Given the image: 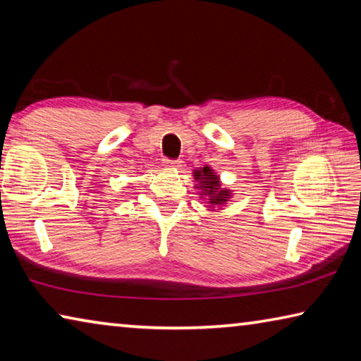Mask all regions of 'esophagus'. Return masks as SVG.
Segmentation results:
<instances>
[{"label":"esophagus","instance_id":"esophagus-1","mask_svg":"<svg viewBox=\"0 0 361 361\" xmlns=\"http://www.w3.org/2000/svg\"><path fill=\"white\" fill-rule=\"evenodd\" d=\"M180 164V161H172V159H166V161H164V166L169 169H178Z\"/></svg>","mask_w":361,"mask_h":361}]
</instances>
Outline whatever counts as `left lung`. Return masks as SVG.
Returning <instances> with one entry per match:
<instances>
[{
	"label": "left lung",
	"instance_id": "8db88e82",
	"mask_svg": "<svg viewBox=\"0 0 361 361\" xmlns=\"http://www.w3.org/2000/svg\"><path fill=\"white\" fill-rule=\"evenodd\" d=\"M194 180L197 185L195 188L200 189V195L209 197V209H221V207L231 199V191L226 188H221L219 176L207 166L199 170H194Z\"/></svg>",
	"mask_w": 361,
	"mask_h": 361
}]
</instances>
